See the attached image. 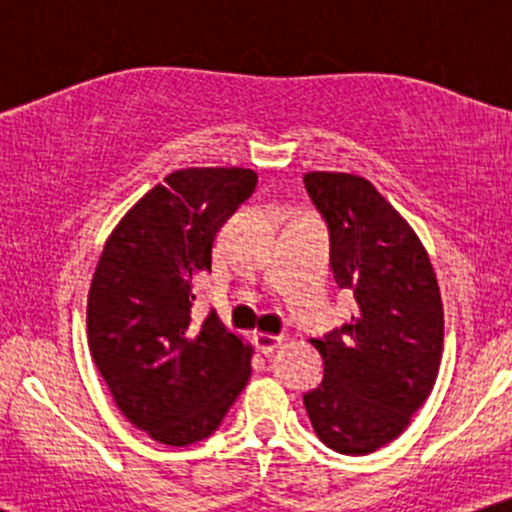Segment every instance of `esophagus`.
Segmentation results:
<instances>
[{"label":"esophagus","mask_w":512,"mask_h":512,"mask_svg":"<svg viewBox=\"0 0 512 512\" xmlns=\"http://www.w3.org/2000/svg\"><path fill=\"white\" fill-rule=\"evenodd\" d=\"M281 334H267V332H255L252 334V342H255L257 351H262V354H272L276 346L281 344Z\"/></svg>","instance_id":"1"}]
</instances>
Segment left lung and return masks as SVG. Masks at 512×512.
Listing matches in <instances>:
<instances>
[{"label": "left lung", "mask_w": 512, "mask_h": 512, "mask_svg": "<svg viewBox=\"0 0 512 512\" xmlns=\"http://www.w3.org/2000/svg\"><path fill=\"white\" fill-rule=\"evenodd\" d=\"M305 190L330 226L339 289L358 313L325 339H310L325 375L303 404L317 438L342 455H368L395 440L436 385L443 301L414 228L361 175L305 173Z\"/></svg>", "instance_id": "obj_1"}]
</instances>
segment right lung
I'll use <instances>...</instances> for the list:
<instances>
[{"mask_svg":"<svg viewBox=\"0 0 512 512\" xmlns=\"http://www.w3.org/2000/svg\"><path fill=\"white\" fill-rule=\"evenodd\" d=\"M257 185L250 168H182L105 240L86 305L88 349L117 409L163 445L211 436L250 380L252 346L211 313L190 317L223 221Z\"/></svg>","mask_w":512,"mask_h":512,"instance_id":"add662e5","label":"right lung"}]
</instances>
